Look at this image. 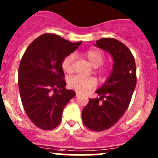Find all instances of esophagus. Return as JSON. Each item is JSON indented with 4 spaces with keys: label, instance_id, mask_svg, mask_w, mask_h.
I'll return each instance as SVG.
<instances>
[{
    "label": "esophagus",
    "instance_id": "1",
    "mask_svg": "<svg viewBox=\"0 0 158 158\" xmlns=\"http://www.w3.org/2000/svg\"><path fill=\"white\" fill-rule=\"evenodd\" d=\"M80 95H81V94L79 93V92H76V97H79V96H80Z\"/></svg>",
    "mask_w": 158,
    "mask_h": 158
}]
</instances>
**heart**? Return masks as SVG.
<instances>
[{"label": "heart", "instance_id": "1", "mask_svg": "<svg viewBox=\"0 0 158 158\" xmlns=\"http://www.w3.org/2000/svg\"><path fill=\"white\" fill-rule=\"evenodd\" d=\"M85 56L94 67H98L103 64L105 61L104 54L97 49H89L85 52ZM75 60L76 56L73 53H70L64 57L62 61V68L65 72L71 73L73 71ZM67 82L70 89L82 92H87L89 89L94 88L97 84V81L95 78L83 77L79 75L69 77Z\"/></svg>", "mask_w": 158, "mask_h": 158}]
</instances>
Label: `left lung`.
<instances>
[{"instance_id": "8db88e82", "label": "left lung", "mask_w": 158, "mask_h": 158, "mask_svg": "<svg viewBox=\"0 0 158 158\" xmlns=\"http://www.w3.org/2000/svg\"><path fill=\"white\" fill-rule=\"evenodd\" d=\"M95 46L111 54L114 64L107 80L95 91L100 98H89L82 118L87 128L102 131L112 127L128 108L136 86V66L130 49L118 40L102 38Z\"/></svg>"}]
</instances>
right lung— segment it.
Wrapping results in <instances>:
<instances>
[{"label": "right lung", "instance_id": "add662e5", "mask_svg": "<svg viewBox=\"0 0 158 158\" xmlns=\"http://www.w3.org/2000/svg\"><path fill=\"white\" fill-rule=\"evenodd\" d=\"M82 42L71 43L53 33H45L25 51L18 70V85L25 112L43 130L56 128L69 100L76 95L65 88L62 61Z\"/></svg>", "mask_w": 158, "mask_h": 158}]
</instances>
